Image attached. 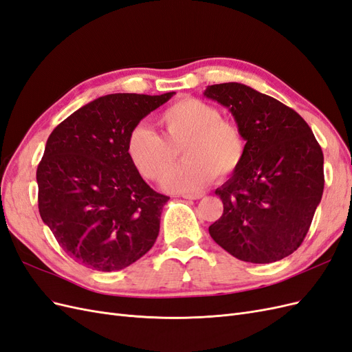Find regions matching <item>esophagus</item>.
<instances>
[{
  "label": "esophagus",
  "instance_id": "1",
  "mask_svg": "<svg viewBox=\"0 0 352 352\" xmlns=\"http://www.w3.org/2000/svg\"><path fill=\"white\" fill-rule=\"evenodd\" d=\"M185 199H199V198H202L204 197V194L202 192H195V194H185V195H182Z\"/></svg>",
  "mask_w": 352,
  "mask_h": 352
}]
</instances>
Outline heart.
<instances>
[{
	"mask_svg": "<svg viewBox=\"0 0 352 352\" xmlns=\"http://www.w3.org/2000/svg\"><path fill=\"white\" fill-rule=\"evenodd\" d=\"M164 140L145 126L127 136L126 154L142 177L160 180L173 165L180 144L184 162L163 179L170 192H194L214 180L228 179L241 167L247 141L241 127L221 119L219 109L198 98H182L160 114Z\"/></svg>",
	"mask_w": 352,
	"mask_h": 352,
	"instance_id": "1",
	"label": "heart"
}]
</instances>
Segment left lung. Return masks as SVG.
<instances>
[{
  "mask_svg": "<svg viewBox=\"0 0 352 352\" xmlns=\"http://www.w3.org/2000/svg\"><path fill=\"white\" fill-rule=\"evenodd\" d=\"M229 109L247 141L241 167L216 189L223 214L211 238L238 260L265 264L302 243L324 188L323 153L302 117L247 85L207 87Z\"/></svg>",
  "mask_w": 352,
  "mask_h": 352,
  "instance_id": "left-lung-1",
  "label": "left lung"
}]
</instances>
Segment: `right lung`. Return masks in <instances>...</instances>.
Here are the masks:
<instances>
[{
  "label": "right lung",
  "instance_id": "1",
  "mask_svg": "<svg viewBox=\"0 0 352 352\" xmlns=\"http://www.w3.org/2000/svg\"><path fill=\"white\" fill-rule=\"evenodd\" d=\"M175 94L104 95L51 132L36 170L39 214L63 251L85 267L122 270L153 248L168 197L146 185L126 142Z\"/></svg>",
  "mask_w": 352,
  "mask_h": 352
}]
</instances>
